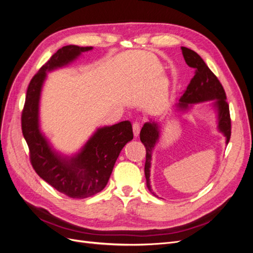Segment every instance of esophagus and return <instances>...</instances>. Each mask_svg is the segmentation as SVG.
I'll return each mask as SVG.
<instances>
[{"instance_id": "esophagus-1", "label": "esophagus", "mask_w": 253, "mask_h": 253, "mask_svg": "<svg viewBox=\"0 0 253 253\" xmlns=\"http://www.w3.org/2000/svg\"><path fill=\"white\" fill-rule=\"evenodd\" d=\"M133 132H134L135 137H138L139 132H140V126H139V124H137V122L133 124Z\"/></svg>"}]
</instances>
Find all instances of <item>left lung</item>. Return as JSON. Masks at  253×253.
I'll list each match as a JSON object with an SVG mask.
<instances>
[{
    "mask_svg": "<svg viewBox=\"0 0 253 253\" xmlns=\"http://www.w3.org/2000/svg\"><path fill=\"white\" fill-rule=\"evenodd\" d=\"M182 56L186 63L195 68V75L190 81L185 93L180 97L179 102L174 104V109L178 112L186 113L193 104L205 101L213 100V108L217 114V129L225 136L226 143L228 144L231 136V119L229 113V105L226 101V93L216 76L214 75L210 68L207 66L205 61L194 50L181 47ZM160 138V126L155 121L150 120L145 122L140 131V140L145 147L147 155H145L144 175L147 179V187L152 192L150 183V169L152 153L155 149V145ZM154 194V192H152ZM155 195V194H154Z\"/></svg>",
    "mask_w": 253,
    "mask_h": 253,
    "instance_id": "obj_1",
    "label": "left lung"
}]
</instances>
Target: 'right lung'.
Wrapping results in <instances>:
<instances>
[{"label":"right lung","instance_id":"1","mask_svg":"<svg viewBox=\"0 0 253 253\" xmlns=\"http://www.w3.org/2000/svg\"><path fill=\"white\" fill-rule=\"evenodd\" d=\"M93 47L66 45L45 63L30 81L22 112V132L37 174L59 192L72 198H86L108 183L115 163L125 145L133 139L128 120L98 127L79 152L72 156L53 149L40 128V99L47 73L64 67Z\"/></svg>","mask_w":253,"mask_h":253}]
</instances>
